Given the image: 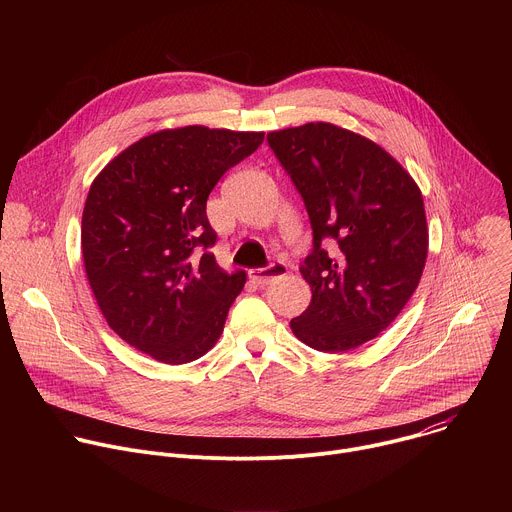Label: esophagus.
I'll return each instance as SVG.
<instances>
[{
	"instance_id": "34e87169",
	"label": "esophagus",
	"mask_w": 512,
	"mask_h": 512,
	"mask_svg": "<svg viewBox=\"0 0 512 512\" xmlns=\"http://www.w3.org/2000/svg\"><path fill=\"white\" fill-rule=\"evenodd\" d=\"M285 271H287V265L277 261V263H269L267 267L251 269V271H249V277H251L255 283H259L261 287H265V285H269L271 281H275L277 277H283Z\"/></svg>"
}]
</instances>
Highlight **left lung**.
<instances>
[{
	"label": "left lung",
	"instance_id": "left-lung-1",
	"mask_svg": "<svg viewBox=\"0 0 512 512\" xmlns=\"http://www.w3.org/2000/svg\"><path fill=\"white\" fill-rule=\"evenodd\" d=\"M267 141L300 192L314 235L300 267L312 302L291 330L322 352L377 338L425 267L421 190L381 145L332 123L271 131Z\"/></svg>",
	"mask_w": 512,
	"mask_h": 512
}]
</instances>
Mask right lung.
I'll use <instances>...</instances> for the list:
<instances>
[{"mask_svg":"<svg viewBox=\"0 0 512 512\" xmlns=\"http://www.w3.org/2000/svg\"><path fill=\"white\" fill-rule=\"evenodd\" d=\"M265 133L188 125L141 137L91 184L81 227L87 279L111 326L166 364L206 354L245 271L216 265L206 200Z\"/></svg>","mask_w":512,"mask_h":512,"instance_id":"1","label":"right lung"}]
</instances>
